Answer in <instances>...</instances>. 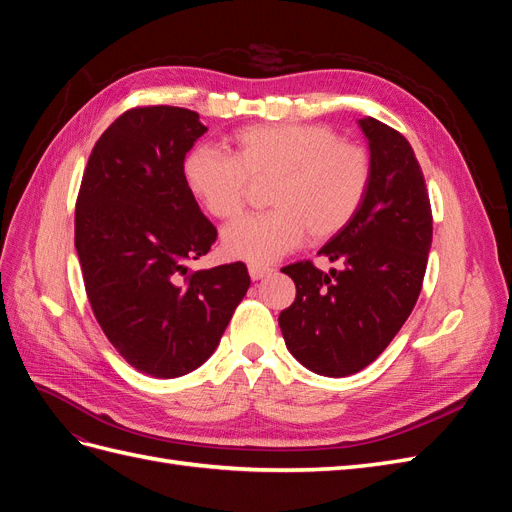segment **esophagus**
Returning a JSON list of instances; mask_svg holds the SVG:
<instances>
[{
  "mask_svg": "<svg viewBox=\"0 0 512 512\" xmlns=\"http://www.w3.org/2000/svg\"><path fill=\"white\" fill-rule=\"evenodd\" d=\"M247 271H250V277L256 282V280H262V277H265V275H269L273 269L265 267V265H254V262H252V265L247 267Z\"/></svg>",
  "mask_w": 512,
  "mask_h": 512,
  "instance_id": "34e87169",
  "label": "esophagus"
}]
</instances>
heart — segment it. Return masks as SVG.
<instances>
[{
    "label": "heart",
    "mask_w": 512,
    "mask_h": 512,
    "mask_svg": "<svg viewBox=\"0 0 512 512\" xmlns=\"http://www.w3.org/2000/svg\"><path fill=\"white\" fill-rule=\"evenodd\" d=\"M235 151L194 147L183 175L213 218L230 220L245 207L250 185L269 183L271 211L245 215L222 232L230 258L265 265L299 247L309 232L324 241L359 213L371 179L369 153L339 141L318 123H256L232 138Z\"/></svg>",
    "instance_id": "obj_1"
}]
</instances>
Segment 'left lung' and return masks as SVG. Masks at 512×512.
<instances>
[{
    "label": "left lung",
    "mask_w": 512,
    "mask_h": 512,
    "mask_svg": "<svg viewBox=\"0 0 512 512\" xmlns=\"http://www.w3.org/2000/svg\"><path fill=\"white\" fill-rule=\"evenodd\" d=\"M371 179L354 220L320 247L342 269L312 262L282 269L297 286L280 314L286 348L320 376L344 378L374 363L404 327L423 288L431 247V205L410 143L365 117Z\"/></svg>",
    "instance_id": "1"
}]
</instances>
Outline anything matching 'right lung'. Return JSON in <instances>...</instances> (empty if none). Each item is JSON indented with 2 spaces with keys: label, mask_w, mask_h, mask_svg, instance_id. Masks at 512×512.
Wrapping results in <instances>:
<instances>
[{
  "label": "right lung",
  "mask_w": 512,
  "mask_h": 512,
  "mask_svg": "<svg viewBox=\"0 0 512 512\" xmlns=\"http://www.w3.org/2000/svg\"><path fill=\"white\" fill-rule=\"evenodd\" d=\"M205 132L188 108H130L98 138L76 198L91 309L123 359L153 378L203 365L250 288L243 262L188 269L218 237L183 175Z\"/></svg>",
  "instance_id": "1"
}]
</instances>
